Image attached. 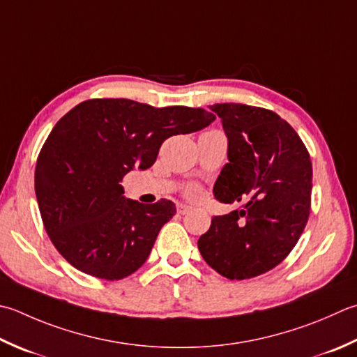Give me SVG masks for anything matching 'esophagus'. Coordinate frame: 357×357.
I'll return each mask as SVG.
<instances>
[{"label": "esophagus", "instance_id": "esophagus-1", "mask_svg": "<svg viewBox=\"0 0 357 357\" xmlns=\"http://www.w3.org/2000/svg\"><path fill=\"white\" fill-rule=\"evenodd\" d=\"M190 211H192L190 206H187V204H178V213H179V215H185V213H188Z\"/></svg>", "mask_w": 357, "mask_h": 357}]
</instances>
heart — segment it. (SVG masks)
<instances>
[{"label":"heart","instance_id":"b5f03b06","mask_svg":"<svg viewBox=\"0 0 357 357\" xmlns=\"http://www.w3.org/2000/svg\"><path fill=\"white\" fill-rule=\"evenodd\" d=\"M198 192H199V188L197 185H192V187H188L187 195H188V197H197Z\"/></svg>","mask_w":357,"mask_h":357}]
</instances>
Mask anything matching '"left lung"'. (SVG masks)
<instances>
[{
	"label": "left lung",
	"instance_id": "left-lung-1",
	"mask_svg": "<svg viewBox=\"0 0 357 357\" xmlns=\"http://www.w3.org/2000/svg\"><path fill=\"white\" fill-rule=\"evenodd\" d=\"M211 109L221 119L229 158L213 195L226 204H244L213 216L198 249L222 277L246 280L294 249L310 218L312 165L296 130L274 111L241 103Z\"/></svg>",
	"mask_w": 357,
	"mask_h": 357
}]
</instances>
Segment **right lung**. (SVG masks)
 <instances>
[{
  "mask_svg": "<svg viewBox=\"0 0 357 357\" xmlns=\"http://www.w3.org/2000/svg\"><path fill=\"white\" fill-rule=\"evenodd\" d=\"M213 121L202 108H155L128 99L85 100L63 116L35 167L41 220L63 258L105 280L141 268L176 207L169 199H127L122 179L136 167L150 169L165 139Z\"/></svg>",
  "mask_w": 357,
  "mask_h": 357,
  "instance_id": "add662e5",
  "label": "right lung"
}]
</instances>
